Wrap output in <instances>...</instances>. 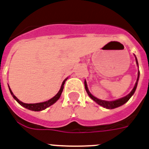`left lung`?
I'll return each mask as SVG.
<instances>
[{"instance_id":"1","label":"left lung","mask_w":149,"mask_h":149,"mask_svg":"<svg viewBox=\"0 0 149 149\" xmlns=\"http://www.w3.org/2000/svg\"><path fill=\"white\" fill-rule=\"evenodd\" d=\"M136 58V57H135ZM136 63H137V65H138V62H137V59H136ZM139 72H138V78H137V80H136V83H135V85L134 86L133 89L132 90V92L129 95H127L126 96L123 98H121V99H118L117 100H115V101H104V100H99L97 98H95V96L92 95L90 93H89V89H88V87H87V84H86V82L85 80V89L86 90L87 93L88 95H89V97L91 98L92 100H93L95 102H97L99 105L100 106H103L104 108H106V109H115V108H117L118 106H123V104H125V102H128L130 98L132 97V95H133L134 93H135V89H136V87H137V84H138V80H139Z\"/></svg>"}]
</instances>
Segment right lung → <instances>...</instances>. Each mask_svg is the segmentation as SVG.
Instances as JSON below:
<instances>
[{
  "label": "right lung",
  "instance_id": "obj_1",
  "mask_svg": "<svg viewBox=\"0 0 149 149\" xmlns=\"http://www.w3.org/2000/svg\"><path fill=\"white\" fill-rule=\"evenodd\" d=\"M66 79L63 81V82L62 86H61V88H60V91L58 92V93L56 94V95L54 97H53L49 100L47 101V102H40V103L28 104V103H24V102H22L21 101H20V100H18L17 98L16 97L14 94H13L12 91L10 90V87H9V89H10V93H11L12 96H13L14 99H15V100L18 102V103L20 104V105H21L22 106H24V108L27 109L32 110V111H41V110L45 109H47V107H49V106H50L54 103H55V102H56V101H57L59 99H60V95H61V93H62L63 90V88H64L63 86H64V83H65V82H66Z\"/></svg>",
  "mask_w": 149,
  "mask_h": 149
}]
</instances>
